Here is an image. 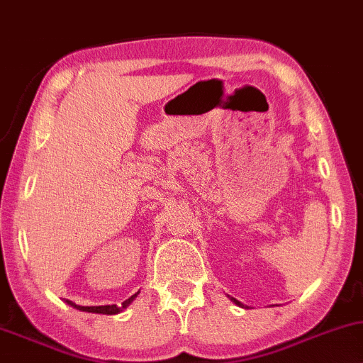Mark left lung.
I'll use <instances>...</instances> for the list:
<instances>
[{"mask_svg": "<svg viewBox=\"0 0 363 363\" xmlns=\"http://www.w3.org/2000/svg\"><path fill=\"white\" fill-rule=\"evenodd\" d=\"M233 301L236 303V305H240V306H241V303H240V301H238V300H235V298H233Z\"/></svg>", "mask_w": 363, "mask_h": 363, "instance_id": "left-lung-1", "label": "left lung"}]
</instances>
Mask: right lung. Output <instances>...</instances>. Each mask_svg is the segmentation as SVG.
<instances>
[{"mask_svg":"<svg viewBox=\"0 0 363 363\" xmlns=\"http://www.w3.org/2000/svg\"><path fill=\"white\" fill-rule=\"evenodd\" d=\"M138 294H135V295H132L130 296L128 300H125L122 303V306H117V305H104V306H79V305H74V303H72V301H68L69 305L72 306H74V308H78V310H81V311H88V313H101V315H117V313H121L123 308H127L130 303L133 301V298L135 296H137Z\"/></svg>","mask_w":363,"mask_h":363,"instance_id":"add662e5","label":"right lung"}]
</instances>
